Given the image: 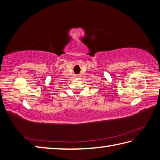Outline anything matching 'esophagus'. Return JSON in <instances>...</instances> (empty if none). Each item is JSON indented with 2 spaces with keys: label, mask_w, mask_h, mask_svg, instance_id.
<instances>
[{
  "label": "esophagus",
  "mask_w": 160,
  "mask_h": 160,
  "mask_svg": "<svg viewBox=\"0 0 160 160\" xmlns=\"http://www.w3.org/2000/svg\"><path fill=\"white\" fill-rule=\"evenodd\" d=\"M76 78H80V75H78V76H76Z\"/></svg>",
  "instance_id": "34e87169"
}]
</instances>
